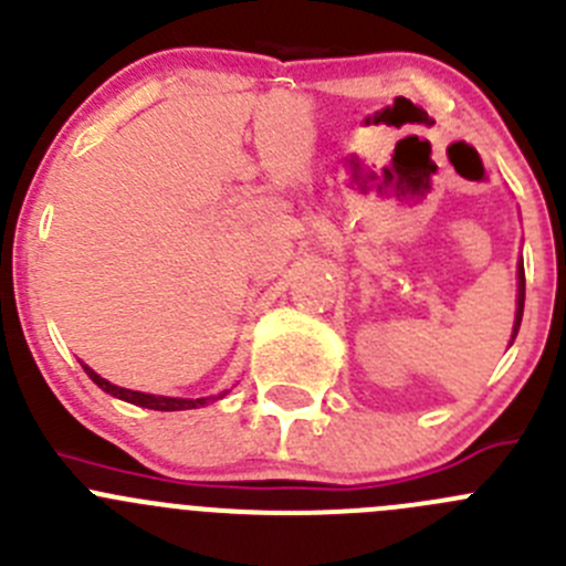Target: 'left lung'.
Returning <instances> with one entry per match:
<instances>
[{
	"label": "left lung",
	"instance_id": "1",
	"mask_svg": "<svg viewBox=\"0 0 566 566\" xmlns=\"http://www.w3.org/2000/svg\"><path fill=\"white\" fill-rule=\"evenodd\" d=\"M523 304H525V271L520 262V295H517V321H514V334H517L520 321H523Z\"/></svg>",
	"mask_w": 566,
	"mask_h": 566
}]
</instances>
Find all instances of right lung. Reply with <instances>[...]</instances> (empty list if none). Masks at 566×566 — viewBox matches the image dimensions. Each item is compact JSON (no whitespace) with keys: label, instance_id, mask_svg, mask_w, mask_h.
Wrapping results in <instances>:
<instances>
[{"label":"right lung","instance_id":"add662e5","mask_svg":"<svg viewBox=\"0 0 566 566\" xmlns=\"http://www.w3.org/2000/svg\"><path fill=\"white\" fill-rule=\"evenodd\" d=\"M85 367V365H82ZM87 376L93 378V381L98 384V387L104 389V392L115 395V398L126 400V403H135V406H146V409H157V411H179V409H196V406H205L210 403V400H216V395L212 398H166V395H149V392H135V389H124V387H115V384H109L107 378L96 376V373L91 370V367H85ZM227 395V392H221Z\"/></svg>","mask_w":566,"mask_h":566}]
</instances>
